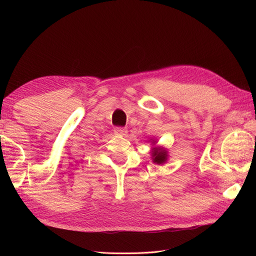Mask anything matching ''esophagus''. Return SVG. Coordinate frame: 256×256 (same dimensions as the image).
<instances>
[{"instance_id":"obj_1","label":"esophagus","mask_w":256,"mask_h":256,"mask_svg":"<svg viewBox=\"0 0 256 256\" xmlns=\"http://www.w3.org/2000/svg\"><path fill=\"white\" fill-rule=\"evenodd\" d=\"M114 134L116 136H126L127 134V129L116 127V128H114Z\"/></svg>"}]
</instances>
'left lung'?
Returning <instances> with one entry per match:
<instances>
[{"mask_svg":"<svg viewBox=\"0 0 256 256\" xmlns=\"http://www.w3.org/2000/svg\"><path fill=\"white\" fill-rule=\"evenodd\" d=\"M150 144L152 145V150H150L152 162H154V164H159V166L164 164L168 159V150L164 148V147H162V146H156V144L158 142L156 138H150Z\"/></svg>","mask_w":256,"mask_h":256,"instance_id":"left-lung-1","label":"left lung"}]
</instances>
